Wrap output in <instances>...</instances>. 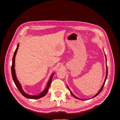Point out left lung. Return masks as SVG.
Listing matches in <instances>:
<instances>
[{"label": "left lung", "mask_w": 120, "mask_h": 120, "mask_svg": "<svg viewBox=\"0 0 120 120\" xmlns=\"http://www.w3.org/2000/svg\"><path fill=\"white\" fill-rule=\"evenodd\" d=\"M105 56H106V55H105ZM106 63H107V59H106ZM107 75H108V67H107V71H106V79H105V82H104V83H103V86H102V87H101V90H100V91L98 92V93H97V94H96V95L94 96V97H96L97 96H98V95H99V94L101 92V90H103V88H104V85H105V82H106V79H107ZM68 89L69 90H70V92H71V95H72V96H74L75 98H76V99H79V100H81V99H79V98H77V97H75V96H74V95L73 94H72V93H71V91L70 90V89L68 88ZM94 97H93V98H94Z\"/></svg>", "instance_id": "left-lung-1"}]
</instances>
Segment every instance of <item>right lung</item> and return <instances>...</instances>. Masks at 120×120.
Segmentation results:
<instances>
[{"label":"right lung","mask_w":120,"mask_h":120,"mask_svg":"<svg viewBox=\"0 0 120 120\" xmlns=\"http://www.w3.org/2000/svg\"><path fill=\"white\" fill-rule=\"evenodd\" d=\"M19 44H18L17 46V48H16V49L15 50V52H14V54H13V58H12V66H11V74H12V77L13 80L14 81V83H15L16 86L17 87V88L18 89V90H19V91L20 92V93L21 94H22V95L24 97L28 98V99H39V98H41L43 97L44 96H45L46 94H47V93H48L50 85V83H51V82H52V79L53 77L54 74H52V75L51 76V77H50L49 80V81L48 85H47L46 88L45 89V90H43L41 94H39V95H36V96H31V95H28V94L24 93L23 90H22V88H21V86L19 83V82L18 81L17 79L16 78V75H15V68H14V66H15V57L16 54V52H17V49H19Z\"/></svg>","instance_id":"1"}]
</instances>
